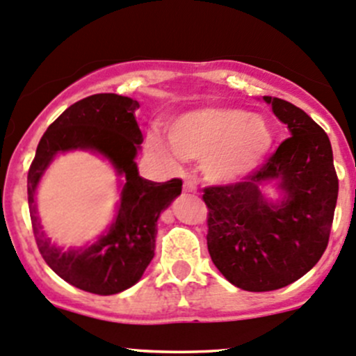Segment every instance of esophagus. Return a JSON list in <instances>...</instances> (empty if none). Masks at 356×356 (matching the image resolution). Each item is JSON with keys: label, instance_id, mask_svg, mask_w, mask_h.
Returning <instances> with one entry per match:
<instances>
[{"label": "esophagus", "instance_id": "1", "mask_svg": "<svg viewBox=\"0 0 356 356\" xmlns=\"http://www.w3.org/2000/svg\"><path fill=\"white\" fill-rule=\"evenodd\" d=\"M184 191L186 193H196V184H194L193 181H189V179H187V181L184 182Z\"/></svg>", "mask_w": 356, "mask_h": 356}]
</instances>
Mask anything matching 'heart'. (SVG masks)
<instances>
[{"instance_id":"b5f03b06","label":"heart","mask_w":356,"mask_h":356,"mask_svg":"<svg viewBox=\"0 0 356 356\" xmlns=\"http://www.w3.org/2000/svg\"><path fill=\"white\" fill-rule=\"evenodd\" d=\"M169 142L181 159L201 162L202 175L213 184H233L253 174L270 155L275 134L267 118L232 106L191 109L169 127ZM148 148L170 160L163 138L152 135Z\"/></svg>"}]
</instances>
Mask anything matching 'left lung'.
Returning <instances> with one entry per match:
<instances>
[{"label":"left lung","mask_w":356,"mask_h":356,"mask_svg":"<svg viewBox=\"0 0 356 356\" xmlns=\"http://www.w3.org/2000/svg\"><path fill=\"white\" fill-rule=\"evenodd\" d=\"M289 136L243 182L206 187L208 250L228 282L267 292L296 282L318 264L330 240L338 199L333 150L302 109L264 96ZM275 185L280 199L264 196Z\"/></svg>","instance_id":"left-lung-1"}]
</instances>
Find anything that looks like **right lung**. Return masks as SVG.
<instances>
[{"mask_svg":"<svg viewBox=\"0 0 356 356\" xmlns=\"http://www.w3.org/2000/svg\"><path fill=\"white\" fill-rule=\"evenodd\" d=\"M140 108L128 96L103 92L69 106L47 128L29 170V208L42 257L60 279L81 291L111 296L142 279L154 259L160 214L181 194L182 181L152 182L138 174L136 155L143 142L135 120ZM84 149L106 158L120 177V202L112 225L92 244L63 248L46 236L36 211V189L58 153Z\"/></svg>","mask_w":356,"mask_h":356,"instance_id":"right-lung-1","label":"right lung"}]
</instances>
